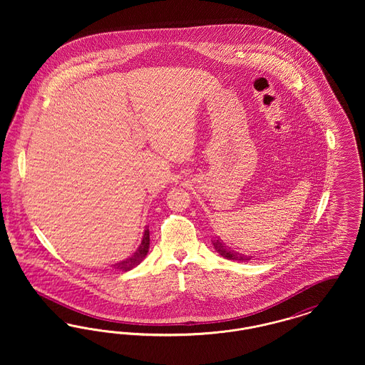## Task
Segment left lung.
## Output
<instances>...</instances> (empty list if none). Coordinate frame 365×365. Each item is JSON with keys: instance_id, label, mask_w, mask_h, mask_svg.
<instances>
[{"instance_id": "obj_1", "label": "left lung", "mask_w": 365, "mask_h": 365, "mask_svg": "<svg viewBox=\"0 0 365 365\" xmlns=\"http://www.w3.org/2000/svg\"><path fill=\"white\" fill-rule=\"evenodd\" d=\"M212 243H213V247L216 249V252H217L220 256H223L227 260L242 261L243 262V261H247L252 259L250 256H245V255H241V253H238V252H235V250L227 247L226 245L222 242L219 238L215 240V241H212Z\"/></svg>"}]
</instances>
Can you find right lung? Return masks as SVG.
Returning <instances> with one entry per match:
<instances>
[{"mask_svg": "<svg viewBox=\"0 0 365 365\" xmlns=\"http://www.w3.org/2000/svg\"><path fill=\"white\" fill-rule=\"evenodd\" d=\"M149 243H150V238H149V228L145 230L143 232V238H142V242L139 245L138 250L128 259L120 261V262H116L113 264V268L115 269H120V271H130L133 269L134 267H137L140 261L143 260L148 255V250H149Z\"/></svg>", "mask_w": 365, "mask_h": 365, "instance_id": "add662e5", "label": "right lung"}]
</instances>
